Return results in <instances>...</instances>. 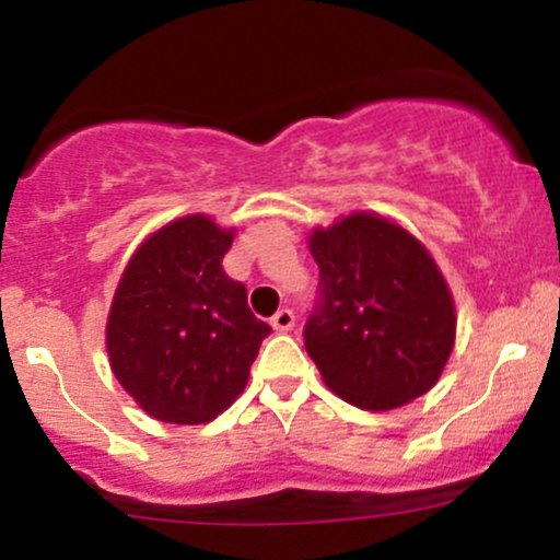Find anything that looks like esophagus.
<instances>
[{
    "mask_svg": "<svg viewBox=\"0 0 560 560\" xmlns=\"http://www.w3.org/2000/svg\"><path fill=\"white\" fill-rule=\"evenodd\" d=\"M271 326H273L276 331H281V334L292 331L294 329V313L289 311V307H281V311L271 318Z\"/></svg>",
    "mask_w": 560,
    "mask_h": 560,
    "instance_id": "esophagus-1",
    "label": "esophagus"
}]
</instances>
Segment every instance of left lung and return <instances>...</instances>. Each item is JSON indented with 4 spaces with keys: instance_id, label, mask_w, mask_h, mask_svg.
Listing matches in <instances>:
<instances>
[{
    "instance_id": "8db88e82",
    "label": "left lung",
    "mask_w": 560,
    "mask_h": 560,
    "mask_svg": "<svg viewBox=\"0 0 560 560\" xmlns=\"http://www.w3.org/2000/svg\"><path fill=\"white\" fill-rule=\"evenodd\" d=\"M320 305L305 350L324 384L363 410H395L440 382L455 347V300L419 236L374 210L316 226Z\"/></svg>"
}]
</instances>
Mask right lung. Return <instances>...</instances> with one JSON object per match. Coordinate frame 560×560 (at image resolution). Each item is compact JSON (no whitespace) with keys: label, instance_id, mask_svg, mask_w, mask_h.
Returning <instances> with one entry per match:
<instances>
[{"label":"right lung","instance_id":"obj_1","mask_svg":"<svg viewBox=\"0 0 560 560\" xmlns=\"http://www.w3.org/2000/svg\"><path fill=\"white\" fill-rule=\"evenodd\" d=\"M236 229L189 213L152 231L128 258L105 326L110 369L152 419L197 427L247 387L271 326L221 260Z\"/></svg>","mask_w":560,"mask_h":560}]
</instances>
